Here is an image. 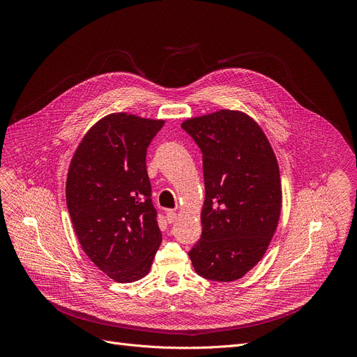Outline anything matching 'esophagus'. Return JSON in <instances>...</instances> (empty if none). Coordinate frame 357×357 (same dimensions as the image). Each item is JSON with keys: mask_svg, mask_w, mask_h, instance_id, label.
<instances>
[{"mask_svg": "<svg viewBox=\"0 0 357 357\" xmlns=\"http://www.w3.org/2000/svg\"><path fill=\"white\" fill-rule=\"evenodd\" d=\"M178 218V213L175 211H167V220L168 223H174Z\"/></svg>", "mask_w": 357, "mask_h": 357, "instance_id": "obj_1", "label": "esophagus"}]
</instances>
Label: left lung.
I'll list each match as a JSON object with an SVG mask.
<instances>
[{
    "label": "left lung",
    "mask_w": 357,
    "mask_h": 357,
    "mask_svg": "<svg viewBox=\"0 0 357 357\" xmlns=\"http://www.w3.org/2000/svg\"><path fill=\"white\" fill-rule=\"evenodd\" d=\"M181 126L202 151L205 178L192 266L206 280L236 281L264 257L278 226L282 189L275 154L259 123L238 110L223 109Z\"/></svg>",
    "instance_id": "left-lung-1"
}]
</instances>
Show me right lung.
Returning <instances> with one entry per match:
<instances>
[{
	"mask_svg": "<svg viewBox=\"0 0 357 357\" xmlns=\"http://www.w3.org/2000/svg\"><path fill=\"white\" fill-rule=\"evenodd\" d=\"M164 124L112 113L86 132L69 165L66 205L77 240L117 282L145 277L162 241L145 155Z\"/></svg>",
	"mask_w": 357,
	"mask_h": 357,
	"instance_id": "right-lung-1",
	"label": "right lung"
}]
</instances>
